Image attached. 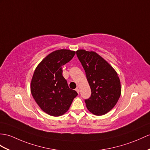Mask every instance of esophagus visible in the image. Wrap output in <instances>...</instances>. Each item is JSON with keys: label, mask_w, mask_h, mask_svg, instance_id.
Wrapping results in <instances>:
<instances>
[{"label": "esophagus", "mask_w": 150, "mask_h": 150, "mask_svg": "<svg viewBox=\"0 0 150 150\" xmlns=\"http://www.w3.org/2000/svg\"><path fill=\"white\" fill-rule=\"evenodd\" d=\"M76 91L78 92V93H79V89L78 88H76Z\"/></svg>", "instance_id": "obj_1"}]
</instances>
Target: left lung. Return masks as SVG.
Wrapping results in <instances>:
<instances>
[{"label": "left lung", "mask_w": 150, "mask_h": 150, "mask_svg": "<svg viewBox=\"0 0 150 150\" xmlns=\"http://www.w3.org/2000/svg\"><path fill=\"white\" fill-rule=\"evenodd\" d=\"M76 54L85 69L92 91L91 97L85 100L88 110L97 116L105 115L115 107L121 96L117 72L96 52L78 50Z\"/></svg>", "instance_id": "8db88e82"}]
</instances>
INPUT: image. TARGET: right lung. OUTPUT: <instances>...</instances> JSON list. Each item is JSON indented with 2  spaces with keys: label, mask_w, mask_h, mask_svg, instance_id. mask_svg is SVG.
<instances>
[{
  "label": "right lung",
  "mask_w": 150,
  "mask_h": 150,
  "mask_svg": "<svg viewBox=\"0 0 150 150\" xmlns=\"http://www.w3.org/2000/svg\"><path fill=\"white\" fill-rule=\"evenodd\" d=\"M75 54L74 51L65 49L54 51L35 69L31 80V93L40 108L50 116L65 114L78 96L75 90L69 88L62 69Z\"/></svg>",
  "instance_id": "add662e5"
}]
</instances>
